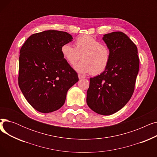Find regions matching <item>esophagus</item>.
Returning <instances> with one entry per match:
<instances>
[{"instance_id":"34e87169","label":"esophagus","mask_w":157,"mask_h":157,"mask_svg":"<svg viewBox=\"0 0 157 157\" xmlns=\"http://www.w3.org/2000/svg\"><path fill=\"white\" fill-rule=\"evenodd\" d=\"M78 78H79V79H83V78H85V76H83V75H81V74H78Z\"/></svg>"}]
</instances>
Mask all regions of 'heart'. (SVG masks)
<instances>
[{"instance_id":"obj_1","label":"heart","mask_w":157,"mask_h":157,"mask_svg":"<svg viewBox=\"0 0 157 157\" xmlns=\"http://www.w3.org/2000/svg\"><path fill=\"white\" fill-rule=\"evenodd\" d=\"M76 46L69 43L62 46L61 53L65 60L71 65L79 60L80 62L74 65V69L81 74L92 72L94 75L99 74L108 67L110 61L109 48L99 40L90 36H82L76 39Z\"/></svg>"}]
</instances>
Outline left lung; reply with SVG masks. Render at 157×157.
I'll use <instances>...</instances> for the list:
<instances>
[{
    "label": "left lung",
    "instance_id": "1",
    "mask_svg": "<svg viewBox=\"0 0 157 157\" xmlns=\"http://www.w3.org/2000/svg\"><path fill=\"white\" fill-rule=\"evenodd\" d=\"M110 61L100 75L90 79L86 103L94 112L111 115L124 107L132 95L139 68L136 44L123 32L103 36Z\"/></svg>",
    "mask_w": 157,
    "mask_h": 157
}]
</instances>
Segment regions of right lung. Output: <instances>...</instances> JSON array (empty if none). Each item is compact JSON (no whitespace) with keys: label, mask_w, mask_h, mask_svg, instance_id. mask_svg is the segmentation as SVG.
<instances>
[{"label":"right lung","mask_w":157,"mask_h":157,"mask_svg":"<svg viewBox=\"0 0 157 157\" xmlns=\"http://www.w3.org/2000/svg\"><path fill=\"white\" fill-rule=\"evenodd\" d=\"M72 40L67 32L45 30L30 36L20 49L19 87L39 112L60 109L69 89L79 81L77 72L61 53L62 46Z\"/></svg>","instance_id":"add662e5"}]
</instances>
